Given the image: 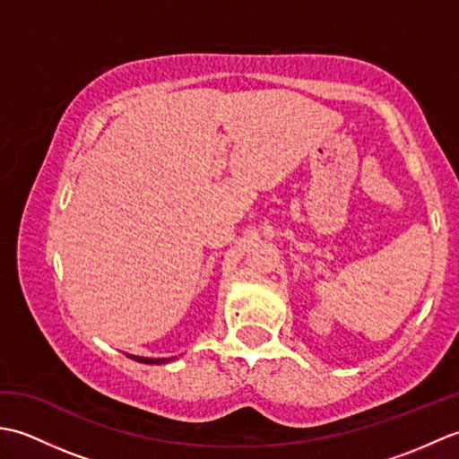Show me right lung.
Listing matches in <instances>:
<instances>
[{
    "instance_id": "add662e5",
    "label": "right lung",
    "mask_w": 459,
    "mask_h": 459,
    "mask_svg": "<svg viewBox=\"0 0 459 459\" xmlns=\"http://www.w3.org/2000/svg\"><path fill=\"white\" fill-rule=\"evenodd\" d=\"M135 360H140V363H148V365H160V363H169L171 359H148V357H132Z\"/></svg>"
}]
</instances>
